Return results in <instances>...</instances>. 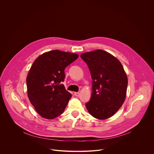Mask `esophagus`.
<instances>
[{
	"label": "esophagus",
	"instance_id": "esophagus-1",
	"mask_svg": "<svg viewBox=\"0 0 154 154\" xmlns=\"http://www.w3.org/2000/svg\"><path fill=\"white\" fill-rule=\"evenodd\" d=\"M74 94H75L77 97H79V96H80V93H79V92H75V93H74Z\"/></svg>",
	"mask_w": 154,
	"mask_h": 154
}]
</instances>
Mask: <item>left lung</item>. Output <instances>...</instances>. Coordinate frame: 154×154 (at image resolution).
Wrapping results in <instances>:
<instances>
[{
    "instance_id": "left-lung-1",
    "label": "left lung",
    "mask_w": 154,
    "mask_h": 154,
    "mask_svg": "<svg viewBox=\"0 0 154 154\" xmlns=\"http://www.w3.org/2000/svg\"><path fill=\"white\" fill-rule=\"evenodd\" d=\"M93 79L92 94L86 107L94 118L103 120L114 115L126 97L128 79L118 59L97 49L80 55Z\"/></svg>"
}]
</instances>
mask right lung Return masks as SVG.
<instances>
[{"mask_svg": "<svg viewBox=\"0 0 154 154\" xmlns=\"http://www.w3.org/2000/svg\"><path fill=\"white\" fill-rule=\"evenodd\" d=\"M78 57L77 54L54 50L34 61L26 79L27 96L42 118L52 119L63 113L72 95L61 82L64 69Z\"/></svg>", "mask_w": 154, "mask_h": 154, "instance_id": "1", "label": "right lung"}]
</instances>
